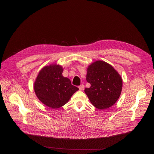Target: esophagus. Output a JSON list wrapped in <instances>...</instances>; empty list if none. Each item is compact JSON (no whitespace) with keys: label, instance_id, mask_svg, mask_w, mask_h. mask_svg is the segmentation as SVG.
Returning a JSON list of instances; mask_svg holds the SVG:
<instances>
[{"label":"esophagus","instance_id":"obj_1","mask_svg":"<svg viewBox=\"0 0 154 154\" xmlns=\"http://www.w3.org/2000/svg\"><path fill=\"white\" fill-rule=\"evenodd\" d=\"M79 90H80V91L83 90L84 89V85H82L79 86Z\"/></svg>","mask_w":154,"mask_h":154}]
</instances>
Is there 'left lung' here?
Instances as JSON below:
<instances>
[{
	"label": "left lung",
	"instance_id": "left-lung-1",
	"mask_svg": "<svg viewBox=\"0 0 154 154\" xmlns=\"http://www.w3.org/2000/svg\"><path fill=\"white\" fill-rule=\"evenodd\" d=\"M86 81L91 86L86 88L85 92L91 103L98 109L112 106L121 95L122 79L112 66L105 61H97L89 66Z\"/></svg>",
	"mask_w": 154,
	"mask_h": 154
}]
</instances>
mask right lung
Returning a JSON list of instances; mask_svg holds the SVG:
<instances>
[{
	"label": "right lung",
	"mask_w": 154,
	"mask_h": 154,
	"mask_svg": "<svg viewBox=\"0 0 154 154\" xmlns=\"http://www.w3.org/2000/svg\"><path fill=\"white\" fill-rule=\"evenodd\" d=\"M61 66L51 64L43 68L34 84V90L39 100L46 106L57 109L66 103L79 90L71 80L62 75Z\"/></svg>",
	"instance_id": "right-lung-1"
}]
</instances>
